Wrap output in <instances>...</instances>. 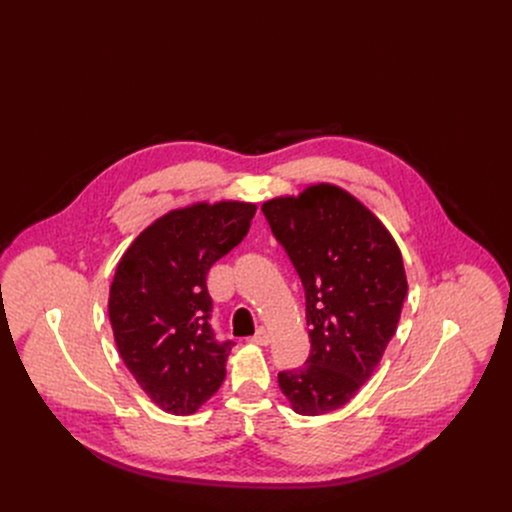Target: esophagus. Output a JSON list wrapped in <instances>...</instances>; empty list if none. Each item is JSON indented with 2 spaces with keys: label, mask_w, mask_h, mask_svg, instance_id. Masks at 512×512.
<instances>
[{
  "label": "esophagus",
  "mask_w": 512,
  "mask_h": 512,
  "mask_svg": "<svg viewBox=\"0 0 512 512\" xmlns=\"http://www.w3.org/2000/svg\"><path fill=\"white\" fill-rule=\"evenodd\" d=\"M251 342L253 344H259V346H267L271 342V336L265 328H257V332L251 336Z\"/></svg>",
  "instance_id": "esophagus-1"
}]
</instances>
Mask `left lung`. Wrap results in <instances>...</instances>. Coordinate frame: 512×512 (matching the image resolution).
<instances>
[{
    "label": "left lung",
    "instance_id": "8db88e82",
    "mask_svg": "<svg viewBox=\"0 0 512 512\" xmlns=\"http://www.w3.org/2000/svg\"><path fill=\"white\" fill-rule=\"evenodd\" d=\"M306 294L310 356L277 383L302 415L346 405L395 336L407 296L403 257L379 218L348 192L318 184L261 206Z\"/></svg>",
    "mask_w": 512,
    "mask_h": 512
}]
</instances>
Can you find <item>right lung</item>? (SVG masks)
<instances>
[{
  "label": "right lung",
  "mask_w": 512,
  "mask_h": 512,
  "mask_svg": "<svg viewBox=\"0 0 512 512\" xmlns=\"http://www.w3.org/2000/svg\"><path fill=\"white\" fill-rule=\"evenodd\" d=\"M255 204H194L164 214L121 257L109 320L117 350L150 399L194 413L225 381L233 340L210 326V267L247 235Z\"/></svg>",
  "instance_id": "right-lung-1"
}]
</instances>
